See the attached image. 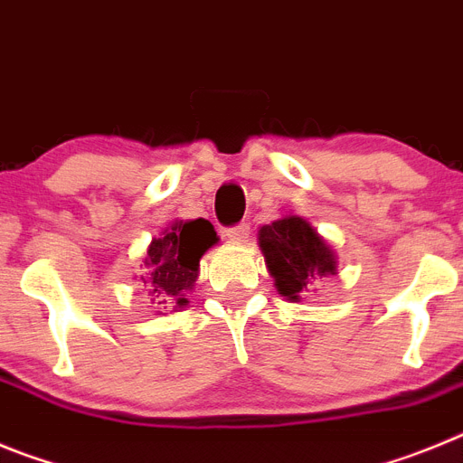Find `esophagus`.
<instances>
[{"instance_id": "obj_1", "label": "esophagus", "mask_w": 463, "mask_h": 463, "mask_svg": "<svg viewBox=\"0 0 463 463\" xmlns=\"http://www.w3.org/2000/svg\"><path fill=\"white\" fill-rule=\"evenodd\" d=\"M224 236H227L232 243H245V241H248V236H250V224L248 222L236 224V227L227 229V232H224Z\"/></svg>"}]
</instances>
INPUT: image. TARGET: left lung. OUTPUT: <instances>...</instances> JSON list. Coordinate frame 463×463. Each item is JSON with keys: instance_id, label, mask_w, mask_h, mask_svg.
Listing matches in <instances>:
<instances>
[{"instance_id": "8db88e82", "label": "left lung", "mask_w": 463, "mask_h": 463, "mask_svg": "<svg viewBox=\"0 0 463 463\" xmlns=\"http://www.w3.org/2000/svg\"><path fill=\"white\" fill-rule=\"evenodd\" d=\"M257 241L278 294L289 304L301 301V292H308L313 280L338 273L334 248L301 215L289 213L264 224Z\"/></svg>"}]
</instances>
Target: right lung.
<instances>
[{
    "label": "right lung",
    "mask_w": 463,
    "mask_h": 463,
    "mask_svg": "<svg viewBox=\"0 0 463 463\" xmlns=\"http://www.w3.org/2000/svg\"><path fill=\"white\" fill-rule=\"evenodd\" d=\"M218 234L208 220H175L150 241L143 257V276L138 282L146 297L157 306L159 315L178 313L190 306V292L199 278V260L218 245Z\"/></svg>",
    "instance_id": "1"
}]
</instances>
